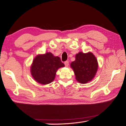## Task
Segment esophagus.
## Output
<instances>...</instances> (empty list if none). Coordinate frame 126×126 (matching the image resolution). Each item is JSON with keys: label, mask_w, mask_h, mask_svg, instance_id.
Masks as SVG:
<instances>
[{"label": "esophagus", "mask_w": 126, "mask_h": 126, "mask_svg": "<svg viewBox=\"0 0 126 126\" xmlns=\"http://www.w3.org/2000/svg\"><path fill=\"white\" fill-rule=\"evenodd\" d=\"M64 64H65V66H66V67H67V66H68L69 65V62L68 61H65L64 62Z\"/></svg>", "instance_id": "esophagus-1"}]
</instances>
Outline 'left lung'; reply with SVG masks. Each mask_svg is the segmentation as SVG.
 <instances>
[{
  "label": "left lung",
  "instance_id": "left-lung-1",
  "mask_svg": "<svg viewBox=\"0 0 126 126\" xmlns=\"http://www.w3.org/2000/svg\"><path fill=\"white\" fill-rule=\"evenodd\" d=\"M76 79L81 83H86L94 79L98 69L97 60L92 52H79L76 55L75 61L70 64Z\"/></svg>",
  "mask_w": 126,
  "mask_h": 126
}]
</instances>
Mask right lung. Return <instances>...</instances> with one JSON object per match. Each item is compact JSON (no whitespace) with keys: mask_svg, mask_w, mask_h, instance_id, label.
Returning a JSON list of instances; mask_svg holds the SVG:
<instances>
[{"mask_svg":"<svg viewBox=\"0 0 126 126\" xmlns=\"http://www.w3.org/2000/svg\"><path fill=\"white\" fill-rule=\"evenodd\" d=\"M64 66L60 58L51 52L38 55L34 58L31 66V75L35 81L42 84L50 83L54 80L57 70Z\"/></svg>","mask_w":126,"mask_h":126,"instance_id":"add662e5","label":"right lung"}]
</instances>
